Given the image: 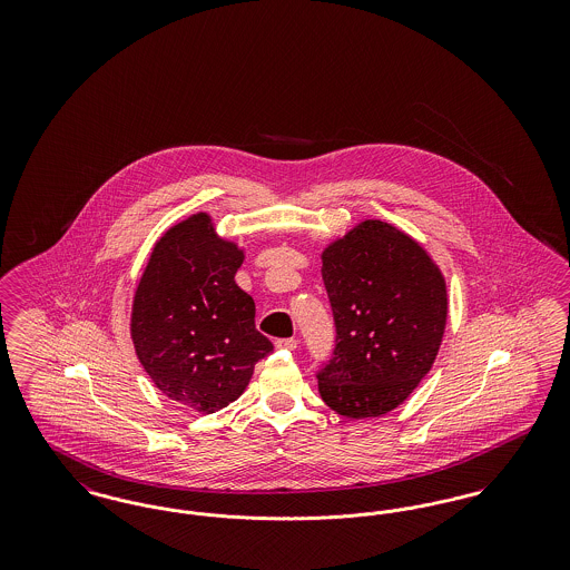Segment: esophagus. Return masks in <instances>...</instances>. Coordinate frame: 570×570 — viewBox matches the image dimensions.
Returning a JSON list of instances; mask_svg holds the SVG:
<instances>
[{
    "mask_svg": "<svg viewBox=\"0 0 570 570\" xmlns=\"http://www.w3.org/2000/svg\"><path fill=\"white\" fill-rule=\"evenodd\" d=\"M297 344L298 342L295 337H284V340H277V342H275V346H277L279 351H295Z\"/></svg>",
    "mask_w": 570,
    "mask_h": 570,
    "instance_id": "esophagus-1",
    "label": "esophagus"
}]
</instances>
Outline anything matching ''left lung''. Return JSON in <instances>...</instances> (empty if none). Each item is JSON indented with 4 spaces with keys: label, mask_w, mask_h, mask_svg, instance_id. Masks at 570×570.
I'll return each instance as SVG.
<instances>
[{
    "label": "left lung",
    "mask_w": 570,
    "mask_h": 570,
    "mask_svg": "<svg viewBox=\"0 0 570 570\" xmlns=\"http://www.w3.org/2000/svg\"><path fill=\"white\" fill-rule=\"evenodd\" d=\"M335 348L316 379L326 406L348 419L391 412L425 379L449 301L430 254L400 228L365 219L323 252Z\"/></svg>",
    "instance_id": "left-lung-1"
}]
</instances>
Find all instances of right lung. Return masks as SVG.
<instances>
[{
	"mask_svg": "<svg viewBox=\"0 0 570 570\" xmlns=\"http://www.w3.org/2000/svg\"><path fill=\"white\" fill-rule=\"evenodd\" d=\"M244 249L207 214L170 226L136 286V356L166 397L196 412L235 402L273 344L256 331L254 298L235 282Z\"/></svg>",
	"mask_w": 570,
	"mask_h": 570,
	"instance_id": "1",
	"label": "right lung"
}]
</instances>
